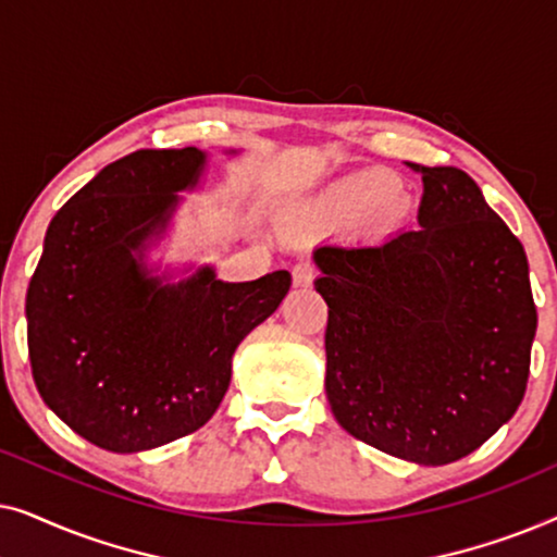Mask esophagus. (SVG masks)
<instances>
[{
	"mask_svg": "<svg viewBox=\"0 0 557 557\" xmlns=\"http://www.w3.org/2000/svg\"><path fill=\"white\" fill-rule=\"evenodd\" d=\"M292 276H294V286H311V281H314V276H317L314 263H311V261H299V263L294 265Z\"/></svg>",
	"mask_w": 557,
	"mask_h": 557,
	"instance_id": "obj_1",
	"label": "esophagus"
}]
</instances>
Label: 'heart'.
Segmentation results:
<instances>
[{"mask_svg": "<svg viewBox=\"0 0 557 557\" xmlns=\"http://www.w3.org/2000/svg\"><path fill=\"white\" fill-rule=\"evenodd\" d=\"M395 193V180L387 174H364L345 182L332 195V205H355V208H377Z\"/></svg>", "mask_w": 557, "mask_h": 557, "instance_id": "obj_1", "label": "heart"}]
</instances>
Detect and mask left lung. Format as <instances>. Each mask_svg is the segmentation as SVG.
<instances>
[{"label":"left lung","instance_id":"1","mask_svg":"<svg viewBox=\"0 0 557 557\" xmlns=\"http://www.w3.org/2000/svg\"><path fill=\"white\" fill-rule=\"evenodd\" d=\"M418 227L314 250L326 319V400L342 429L444 467L520 408L537 330L528 256L456 166H421Z\"/></svg>","mask_w":557,"mask_h":557}]
</instances>
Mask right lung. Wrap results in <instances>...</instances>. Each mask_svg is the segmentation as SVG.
Here are the masks:
<instances>
[{"label":"right lung","instance_id":"add662e5","mask_svg":"<svg viewBox=\"0 0 557 557\" xmlns=\"http://www.w3.org/2000/svg\"><path fill=\"white\" fill-rule=\"evenodd\" d=\"M205 154L139 149L103 166L50 220L27 288L37 391L90 444L134 454L202 429L243 337L278 309L292 273L223 284L212 269L164 284L134 250L162 231Z\"/></svg>","mask_w":557,"mask_h":557}]
</instances>
